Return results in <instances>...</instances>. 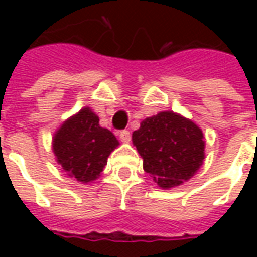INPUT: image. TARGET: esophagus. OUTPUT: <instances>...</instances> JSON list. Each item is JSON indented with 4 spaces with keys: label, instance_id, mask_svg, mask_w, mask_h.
Segmentation results:
<instances>
[{
    "label": "esophagus",
    "instance_id": "obj_1",
    "mask_svg": "<svg viewBox=\"0 0 257 257\" xmlns=\"http://www.w3.org/2000/svg\"><path fill=\"white\" fill-rule=\"evenodd\" d=\"M118 135H119L121 142H123V143H129L131 142V132L129 131H121Z\"/></svg>",
    "mask_w": 257,
    "mask_h": 257
}]
</instances>
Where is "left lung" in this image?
Listing matches in <instances>:
<instances>
[{"label": "left lung", "mask_w": 257, "mask_h": 257, "mask_svg": "<svg viewBox=\"0 0 257 257\" xmlns=\"http://www.w3.org/2000/svg\"><path fill=\"white\" fill-rule=\"evenodd\" d=\"M132 142L143 158V169L161 189L183 184L204 164L202 129L178 112L161 111L143 119Z\"/></svg>", "instance_id": "1"}]
</instances>
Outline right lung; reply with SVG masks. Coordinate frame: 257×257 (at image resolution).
Returning <instances> with one entry per match:
<instances>
[{
  "label": "right lung",
  "instance_id": "add662e5",
  "mask_svg": "<svg viewBox=\"0 0 257 257\" xmlns=\"http://www.w3.org/2000/svg\"><path fill=\"white\" fill-rule=\"evenodd\" d=\"M119 146L111 131L101 128L90 107L81 108L55 132L52 150L67 176L88 184L100 176L107 158Z\"/></svg>",
  "mask_w": 257,
  "mask_h": 257
}]
</instances>
